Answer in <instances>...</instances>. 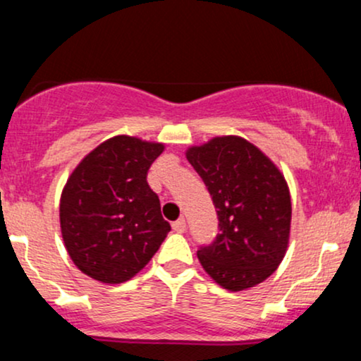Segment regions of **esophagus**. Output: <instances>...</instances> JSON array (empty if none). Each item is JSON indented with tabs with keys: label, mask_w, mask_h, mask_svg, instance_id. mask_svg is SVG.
<instances>
[{
	"label": "esophagus",
	"mask_w": 361,
	"mask_h": 361,
	"mask_svg": "<svg viewBox=\"0 0 361 361\" xmlns=\"http://www.w3.org/2000/svg\"><path fill=\"white\" fill-rule=\"evenodd\" d=\"M185 229H186V222H185L183 217L173 222V231H175V233L181 234V233H185Z\"/></svg>",
	"instance_id": "1"
}]
</instances>
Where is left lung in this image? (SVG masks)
<instances>
[{
	"instance_id": "left-lung-1",
	"label": "left lung",
	"mask_w": 361,
	"mask_h": 361,
	"mask_svg": "<svg viewBox=\"0 0 361 361\" xmlns=\"http://www.w3.org/2000/svg\"><path fill=\"white\" fill-rule=\"evenodd\" d=\"M186 159L204 180L219 217L215 241L197 251L204 270L231 292L264 281L288 247L292 202L285 176L239 135L188 147Z\"/></svg>"
}]
</instances>
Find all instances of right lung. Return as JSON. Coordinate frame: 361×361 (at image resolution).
<instances>
[{"label":"right lung","instance_id":"add662e5","mask_svg":"<svg viewBox=\"0 0 361 361\" xmlns=\"http://www.w3.org/2000/svg\"><path fill=\"white\" fill-rule=\"evenodd\" d=\"M164 144L115 135L81 159L61 193L64 246L85 275L123 283L151 261L171 226L147 171Z\"/></svg>","mask_w":361,"mask_h":361}]
</instances>
